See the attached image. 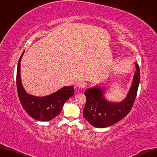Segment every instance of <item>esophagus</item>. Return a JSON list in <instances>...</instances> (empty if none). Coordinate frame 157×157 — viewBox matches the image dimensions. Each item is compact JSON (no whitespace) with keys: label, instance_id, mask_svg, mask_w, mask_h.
<instances>
[{"label":"esophagus","instance_id":"1","mask_svg":"<svg viewBox=\"0 0 157 157\" xmlns=\"http://www.w3.org/2000/svg\"><path fill=\"white\" fill-rule=\"evenodd\" d=\"M77 86L79 88H84L86 86V83L84 82H83V81H80V82H78L77 83Z\"/></svg>","mask_w":157,"mask_h":157}]
</instances>
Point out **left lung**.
<instances>
[{
  "label": "left lung",
  "instance_id": "obj_1",
  "mask_svg": "<svg viewBox=\"0 0 157 157\" xmlns=\"http://www.w3.org/2000/svg\"><path fill=\"white\" fill-rule=\"evenodd\" d=\"M134 63L136 71L132 84L126 97L121 101H109L106 98L105 94L109 90L107 83H99L86 90V102L83 117L90 125L97 128L109 127L122 120L130 112L136 99L140 80L139 66L137 63Z\"/></svg>",
  "mask_w": 157,
  "mask_h": 157
}]
</instances>
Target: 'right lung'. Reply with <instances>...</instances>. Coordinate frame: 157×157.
Segmentation results:
<instances>
[{
  "label": "right lung",
  "instance_id": "obj_1",
  "mask_svg": "<svg viewBox=\"0 0 157 157\" xmlns=\"http://www.w3.org/2000/svg\"><path fill=\"white\" fill-rule=\"evenodd\" d=\"M24 52L18 62L16 79L19 100L24 109L32 118L40 121H48L60 113L65 102L74 95V86H63L55 92L43 97L27 93L21 78V61Z\"/></svg>",
  "mask_w": 157,
  "mask_h": 157
}]
</instances>
